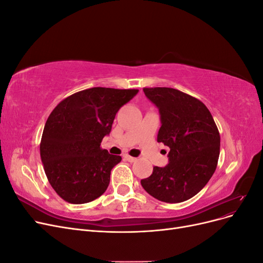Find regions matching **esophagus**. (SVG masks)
Returning <instances> with one entry per match:
<instances>
[{
	"mask_svg": "<svg viewBox=\"0 0 263 263\" xmlns=\"http://www.w3.org/2000/svg\"><path fill=\"white\" fill-rule=\"evenodd\" d=\"M125 159H126V161H128V162H135V161L137 160V158L132 157V156H129V155H126V156H125Z\"/></svg>",
	"mask_w": 263,
	"mask_h": 263,
	"instance_id": "1",
	"label": "esophagus"
}]
</instances>
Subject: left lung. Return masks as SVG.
<instances>
[{"mask_svg":"<svg viewBox=\"0 0 263 263\" xmlns=\"http://www.w3.org/2000/svg\"><path fill=\"white\" fill-rule=\"evenodd\" d=\"M144 92L160 113L157 140L170 151L169 163L154 166L141 185L159 201L184 202L200 192L216 170L218 128L209 108L196 98L172 87H144Z\"/></svg>","mask_w":263,"mask_h":263,"instance_id":"left-lung-1","label":"left lung"}]
</instances>
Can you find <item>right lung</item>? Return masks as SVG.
Returning a JSON list of instances; mask_svg holds the SVG:
<instances>
[{
  "instance_id": "1",
  "label": "right lung",
  "mask_w": 263,
  "mask_h": 263,
  "mask_svg": "<svg viewBox=\"0 0 263 263\" xmlns=\"http://www.w3.org/2000/svg\"><path fill=\"white\" fill-rule=\"evenodd\" d=\"M138 90L91 87L62 100L45 124L41 158L50 185L71 204L94 201L109 184L121 156L101 147L118 109Z\"/></svg>"
}]
</instances>
